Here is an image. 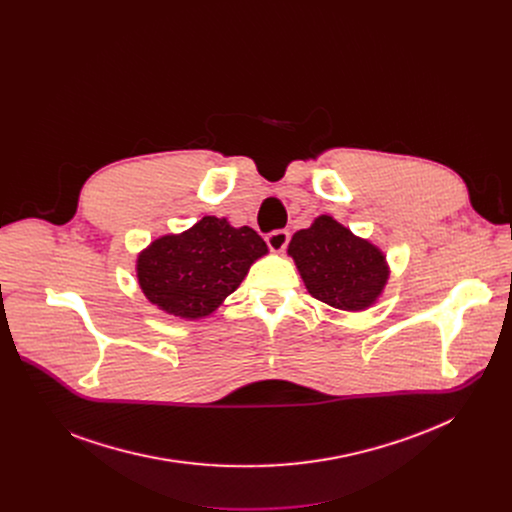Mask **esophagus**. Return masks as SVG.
<instances>
[{"mask_svg":"<svg viewBox=\"0 0 512 512\" xmlns=\"http://www.w3.org/2000/svg\"><path fill=\"white\" fill-rule=\"evenodd\" d=\"M265 241H267V245L273 253H283L287 243H289V233L287 231H273L265 237Z\"/></svg>","mask_w":512,"mask_h":512,"instance_id":"34e87169","label":"esophagus"}]
</instances>
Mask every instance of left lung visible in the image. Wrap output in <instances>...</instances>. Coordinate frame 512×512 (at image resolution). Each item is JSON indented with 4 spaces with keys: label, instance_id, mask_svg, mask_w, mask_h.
I'll return each mask as SVG.
<instances>
[{
    "label": "left lung",
    "instance_id": "obj_1",
    "mask_svg": "<svg viewBox=\"0 0 512 512\" xmlns=\"http://www.w3.org/2000/svg\"><path fill=\"white\" fill-rule=\"evenodd\" d=\"M306 289L316 300L344 312L373 308L387 287L391 267L381 247L356 237L330 214L316 216L287 245Z\"/></svg>",
    "mask_w": 512,
    "mask_h": 512
}]
</instances>
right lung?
<instances>
[{
	"label": "right lung",
	"instance_id": "1",
	"mask_svg": "<svg viewBox=\"0 0 512 512\" xmlns=\"http://www.w3.org/2000/svg\"><path fill=\"white\" fill-rule=\"evenodd\" d=\"M267 253L251 227L237 229L225 216H202L190 229L162 235L141 249L135 277L152 306L194 322L221 308Z\"/></svg>",
	"mask_w": 512,
	"mask_h": 512
}]
</instances>
